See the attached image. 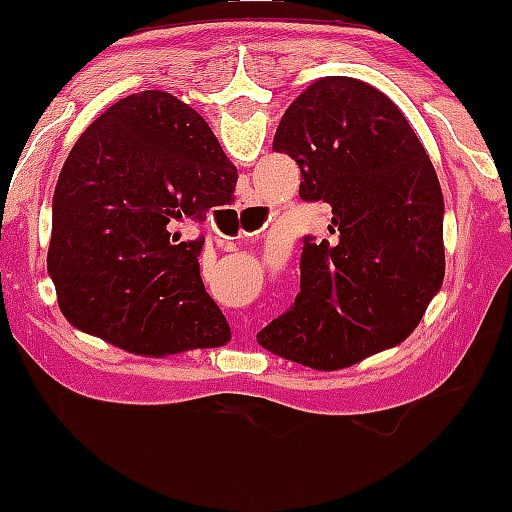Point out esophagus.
I'll return each instance as SVG.
<instances>
[{
	"label": "esophagus",
	"instance_id": "obj_1",
	"mask_svg": "<svg viewBox=\"0 0 512 512\" xmlns=\"http://www.w3.org/2000/svg\"><path fill=\"white\" fill-rule=\"evenodd\" d=\"M238 211L240 214H248V216H255L260 207H257V202H252V195L248 190L240 192V199H238ZM245 236H252V233H260V228H252V231H243ZM236 339L240 344L248 346L252 342V332H250V325L248 322H240L236 327Z\"/></svg>",
	"mask_w": 512,
	"mask_h": 512
}]
</instances>
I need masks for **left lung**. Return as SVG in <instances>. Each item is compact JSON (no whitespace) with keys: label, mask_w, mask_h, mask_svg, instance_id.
Segmentation results:
<instances>
[{"label":"left lung","mask_w":512,"mask_h":512,"mask_svg":"<svg viewBox=\"0 0 512 512\" xmlns=\"http://www.w3.org/2000/svg\"><path fill=\"white\" fill-rule=\"evenodd\" d=\"M272 149L301 168L303 202L330 204L334 238H303L301 293L257 342L337 370L407 339L445 274L443 192L407 117L378 88L325 76L289 105Z\"/></svg>","instance_id":"obj_1"}]
</instances>
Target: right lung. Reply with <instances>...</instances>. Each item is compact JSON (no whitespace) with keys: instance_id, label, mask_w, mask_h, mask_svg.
<instances>
[{"instance_id":"right-lung-1","label":"right lung","mask_w":512,"mask_h":512,"mask_svg":"<svg viewBox=\"0 0 512 512\" xmlns=\"http://www.w3.org/2000/svg\"><path fill=\"white\" fill-rule=\"evenodd\" d=\"M238 170L204 117L166 91L110 105L81 134L52 197L48 272L74 327L142 356L214 349L231 327L204 291V221Z\"/></svg>"}]
</instances>
